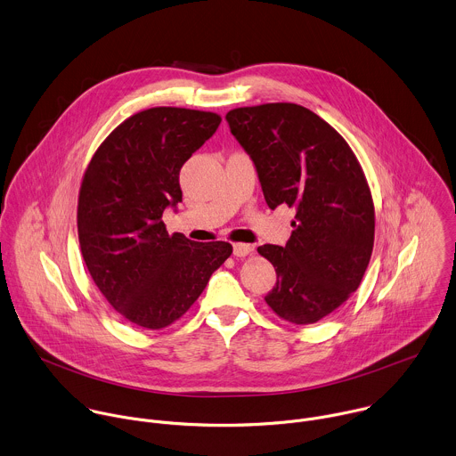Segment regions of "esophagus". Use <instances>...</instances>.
I'll return each instance as SVG.
<instances>
[{"mask_svg": "<svg viewBox=\"0 0 456 456\" xmlns=\"http://www.w3.org/2000/svg\"><path fill=\"white\" fill-rule=\"evenodd\" d=\"M252 245H248V243H234L232 245V254L236 256V257H247L248 254H252Z\"/></svg>", "mask_w": 456, "mask_h": 456, "instance_id": "esophagus-1", "label": "esophagus"}]
</instances>
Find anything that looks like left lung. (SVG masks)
Masks as SVG:
<instances>
[{"instance_id": "1", "label": "left lung", "mask_w": 456, "mask_h": 456, "mask_svg": "<svg viewBox=\"0 0 456 456\" xmlns=\"http://www.w3.org/2000/svg\"><path fill=\"white\" fill-rule=\"evenodd\" d=\"M231 133L254 161L270 209L297 211L284 247L257 252L277 272L266 304L286 322L316 323L359 288L375 241V208L345 138L311 110L270 102L231 110Z\"/></svg>"}]
</instances>
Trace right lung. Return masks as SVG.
I'll use <instances>...</instances> for the list:
<instances>
[{
  "instance_id": "1",
  "label": "right lung",
  "mask_w": 456,
  "mask_h": 456,
  "mask_svg": "<svg viewBox=\"0 0 456 456\" xmlns=\"http://www.w3.org/2000/svg\"><path fill=\"white\" fill-rule=\"evenodd\" d=\"M222 118L159 106L124 120L94 154L79 190L77 234L85 265L127 322L158 330L181 318L232 254L231 243L168 236L167 208L183 200L181 167Z\"/></svg>"
}]
</instances>
